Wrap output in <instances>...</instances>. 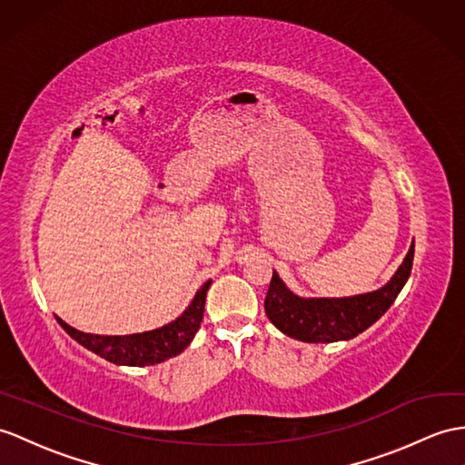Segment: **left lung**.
I'll list each match as a JSON object with an SVG mask.
<instances>
[{"label": "left lung", "mask_w": 465, "mask_h": 465, "mask_svg": "<svg viewBox=\"0 0 465 465\" xmlns=\"http://www.w3.org/2000/svg\"><path fill=\"white\" fill-rule=\"evenodd\" d=\"M414 242L402 264L382 288L349 298H300L272 274L264 300L268 320L282 333L305 343L347 341L375 323L387 312L411 276Z\"/></svg>", "instance_id": "left-lung-1"}]
</instances>
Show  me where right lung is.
Instances as JSON below:
<instances>
[{
    "label": "right lung",
    "instance_id": "add662e5",
    "mask_svg": "<svg viewBox=\"0 0 465 465\" xmlns=\"http://www.w3.org/2000/svg\"><path fill=\"white\" fill-rule=\"evenodd\" d=\"M211 280L205 282L195 293L193 302L189 308L179 315L177 320L163 327H157L152 331L132 333V335H94L78 331L69 323H64L61 318L56 322L61 323L63 330L69 333L74 341L81 343L93 353L102 359L110 361L114 365H128V367H145L163 363V361L179 355L199 331L203 322V312H205V298Z\"/></svg>",
    "mask_w": 465,
    "mask_h": 465
}]
</instances>
